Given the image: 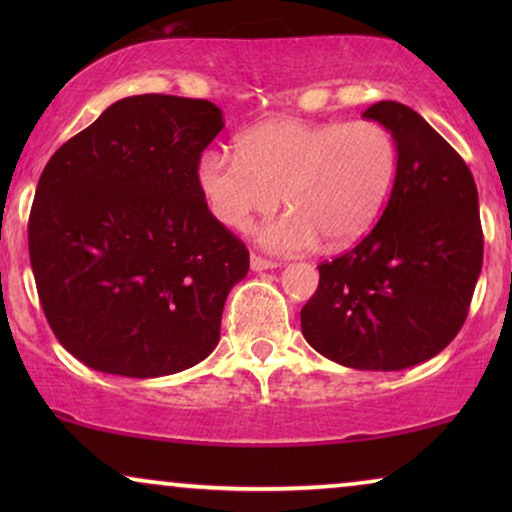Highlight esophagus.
<instances>
[{
    "instance_id": "34e87169",
    "label": "esophagus",
    "mask_w": 512,
    "mask_h": 512,
    "mask_svg": "<svg viewBox=\"0 0 512 512\" xmlns=\"http://www.w3.org/2000/svg\"><path fill=\"white\" fill-rule=\"evenodd\" d=\"M249 265H251V270H256V272L277 268V263H275V261H268V258L256 256V254H251V258H249Z\"/></svg>"
}]
</instances>
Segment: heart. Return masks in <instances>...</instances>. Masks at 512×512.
<instances>
[{"mask_svg": "<svg viewBox=\"0 0 512 512\" xmlns=\"http://www.w3.org/2000/svg\"><path fill=\"white\" fill-rule=\"evenodd\" d=\"M391 132L377 121L310 123L277 118L240 137V153L209 149L198 163V186L223 226L247 230L256 216L289 214L258 233L282 254L317 247L345 249L380 216L396 177Z\"/></svg>", "mask_w": 512, "mask_h": 512, "instance_id": "obj_1", "label": "heart"}]
</instances>
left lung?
<instances>
[{
	"mask_svg": "<svg viewBox=\"0 0 512 512\" xmlns=\"http://www.w3.org/2000/svg\"><path fill=\"white\" fill-rule=\"evenodd\" d=\"M363 116L394 137V188L375 228L319 265L300 326L340 366L403 370L443 352L464 326L482 270L478 188L415 109L387 100Z\"/></svg>",
	"mask_w": 512,
	"mask_h": 512,
	"instance_id": "8db88e82",
	"label": "left lung"
}]
</instances>
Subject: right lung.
<instances>
[{"label": "right lung", "instance_id": "1", "mask_svg": "<svg viewBox=\"0 0 512 512\" xmlns=\"http://www.w3.org/2000/svg\"><path fill=\"white\" fill-rule=\"evenodd\" d=\"M223 130L207 100L125 97L53 153L34 193L30 263L55 338L88 368L163 377L219 345L249 251L198 186Z\"/></svg>", "mask_w": 512, "mask_h": 512}]
</instances>
